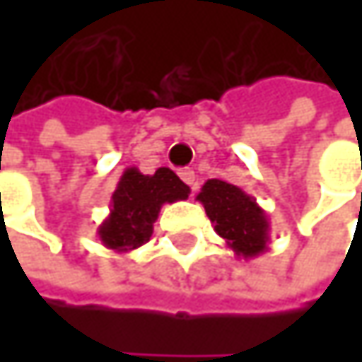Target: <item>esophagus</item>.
Here are the masks:
<instances>
[{"instance_id": "obj_1", "label": "esophagus", "mask_w": 362, "mask_h": 362, "mask_svg": "<svg viewBox=\"0 0 362 362\" xmlns=\"http://www.w3.org/2000/svg\"><path fill=\"white\" fill-rule=\"evenodd\" d=\"M180 178L186 182L192 190H197V176H194V172H192L190 168H184V170H180Z\"/></svg>"}]
</instances>
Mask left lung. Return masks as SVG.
<instances>
[{"label":"left lung","mask_w":362,"mask_h":362,"mask_svg":"<svg viewBox=\"0 0 362 362\" xmlns=\"http://www.w3.org/2000/svg\"><path fill=\"white\" fill-rule=\"evenodd\" d=\"M197 201L235 257L252 259L268 252L270 222L252 194L230 182L211 178L201 186Z\"/></svg>","instance_id":"obj_1"}]
</instances>
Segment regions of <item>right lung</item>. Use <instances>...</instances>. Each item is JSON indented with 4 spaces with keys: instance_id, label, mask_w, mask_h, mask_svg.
Returning a JSON list of instances; mask_svg holds the SVG:
<instances>
[{
    "instance_id": "obj_1",
    "label": "right lung",
    "mask_w": 362,
    "mask_h": 362,
    "mask_svg": "<svg viewBox=\"0 0 362 362\" xmlns=\"http://www.w3.org/2000/svg\"><path fill=\"white\" fill-rule=\"evenodd\" d=\"M188 194L190 188L170 168H159L151 176L127 168L110 197V214L98 226V239L112 252H134L151 239L161 207Z\"/></svg>"
}]
</instances>
